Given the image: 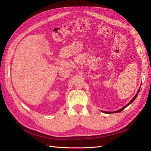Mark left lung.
I'll return each mask as SVG.
<instances>
[{"label": "left lung", "instance_id": "obj_1", "mask_svg": "<svg viewBox=\"0 0 151 151\" xmlns=\"http://www.w3.org/2000/svg\"><path fill=\"white\" fill-rule=\"evenodd\" d=\"M139 90H140V89H139V90H138V91H137V93L135 95V96H134V98L132 99V100H131L130 101V102H129V104H127L126 106H124L123 108H121L120 109V110H117V111H102V112H104V113H106V114H113V113H118V112H120V111H121L122 110H124V108H126L127 106H129V105H130L131 103H132V102L134 101V100H135V99H136V97H137V95H138V93L139 92Z\"/></svg>", "mask_w": 151, "mask_h": 151}]
</instances>
